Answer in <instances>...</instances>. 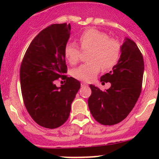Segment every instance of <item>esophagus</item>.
Masks as SVG:
<instances>
[{"label": "esophagus", "mask_w": 159, "mask_h": 159, "mask_svg": "<svg viewBox=\"0 0 159 159\" xmlns=\"http://www.w3.org/2000/svg\"><path fill=\"white\" fill-rule=\"evenodd\" d=\"M81 87H86V86H87V84L84 83V82H81Z\"/></svg>", "instance_id": "obj_1"}]
</instances>
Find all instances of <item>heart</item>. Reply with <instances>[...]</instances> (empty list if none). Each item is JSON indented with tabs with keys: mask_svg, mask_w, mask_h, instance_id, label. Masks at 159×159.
<instances>
[{
	"mask_svg": "<svg viewBox=\"0 0 159 159\" xmlns=\"http://www.w3.org/2000/svg\"><path fill=\"white\" fill-rule=\"evenodd\" d=\"M82 50H90L89 61L74 69L72 76L80 81L90 82L96 78L102 67L110 69L116 64L121 54V44L117 39L109 38L105 33L96 29H88L79 36ZM81 51L75 43H67L64 55L69 63L74 65L80 59Z\"/></svg>",
	"mask_w": 159,
	"mask_h": 159,
	"instance_id": "1",
	"label": "heart"
}]
</instances>
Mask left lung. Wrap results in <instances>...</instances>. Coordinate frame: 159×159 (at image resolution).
Listing matches in <instances>:
<instances>
[{
    "label": "left lung",
    "instance_id": "1",
    "mask_svg": "<svg viewBox=\"0 0 159 159\" xmlns=\"http://www.w3.org/2000/svg\"><path fill=\"white\" fill-rule=\"evenodd\" d=\"M143 70V55L138 45L125 38L117 63L100 79L102 83L110 82V88L102 91L90 85L92 93L88 98V107L96 121L112 125L126 117L140 96Z\"/></svg>",
    "mask_w": 159,
    "mask_h": 159
}]
</instances>
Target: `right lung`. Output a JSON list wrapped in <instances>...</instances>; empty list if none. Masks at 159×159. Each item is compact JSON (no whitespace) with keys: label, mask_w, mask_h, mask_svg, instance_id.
<instances>
[{"label":"right lung","mask_w":159,"mask_h":159,"mask_svg":"<svg viewBox=\"0 0 159 159\" xmlns=\"http://www.w3.org/2000/svg\"><path fill=\"white\" fill-rule=\"evenodd\" d=\"M70 24H54L32 40L20 68L21 94L27 112L38 125L55 129L68 120L71 105L81 87L67 72L64 48L70 36ZM65 83L57 88L58 78Z\"/></svg>","instance_id":"right-lung-1"}]
</instances>
